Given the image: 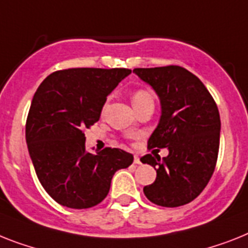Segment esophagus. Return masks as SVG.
Returning <instances> with one entry per match:
<instances>
[{
    "instance_id": "1",
    "label": "esophagus",
    "mask_w": 248,
    "mask_h": 248,
    "mask_svg": "<svg viewBox=\"0 0 248 248\" xmlns=\"http://www.w3.org/2000/svg\"><path fill=\"white\" fill-rule=\"evenodd\" d=\"M134 163H136V165H140V158H139L138 156H134Z\"/></svg>"
}]
</instances>
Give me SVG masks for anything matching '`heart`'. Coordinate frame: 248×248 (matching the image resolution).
<instances>
[{"label":"heart","mask_w":248,"mask_h":248,"mask_svg":"<svg viewBox=\"0 0 248 248\" xmlns=\"http://www.w3.org/2000/svg\"><path fill=\"white\" fill-rule=\"evenodd\" d=\"M151 99H153V95L151 93V92L147 91V90H138V91H136L134 93H133L132 102H133V105H134V104H138V102L140 101L151 100Z\"/></svg>","instance_id":"heart-1"}]
</instances>
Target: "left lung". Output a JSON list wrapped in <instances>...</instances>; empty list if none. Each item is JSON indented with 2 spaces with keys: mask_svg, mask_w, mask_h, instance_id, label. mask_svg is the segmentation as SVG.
I'll return each mask as SVG.
<instances>
[{
  "mask_svg": "<svg viewBox=\"0 0 248 248\" xmlns=\"http://www.w3.org/2000/svg\"><path fill=\"white\" fill-rule=\"evenodd\" d=\"M161 101V118L148 149L167 148L169 156L146 155L155 183L143 187L149 202L175 208L193 202L208 185L219 151L220 118L214 99L195 75L180 65L136 68Z\"/></svg>",
  "mask_w": 248,
  "mask_h": 248,
  "instance_id": "left-lung-1",
  "label": "left lung"
}]
</instances>
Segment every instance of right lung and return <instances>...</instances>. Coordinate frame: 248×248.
<instances>
[{
    "instance_id": "add662e5",
    "label": "right lung",
    "mask_w": 248,
    "mask_h": 248,
    "mask_svg": "<svg viewBox=\"0 0 248 248\" xmlns=\"http://www.w3.org/2000/svg\"><path fill=\"white\" fill-rule=\"evenodd\" d=\"M130 73L126 68L63 69L36 90L26 119L29 155L43 187L61 205H97L114 173L133 163V155L119 148L90 153L83 133L99 122L108 95Z\"/></svg>"
}]
</instances>
